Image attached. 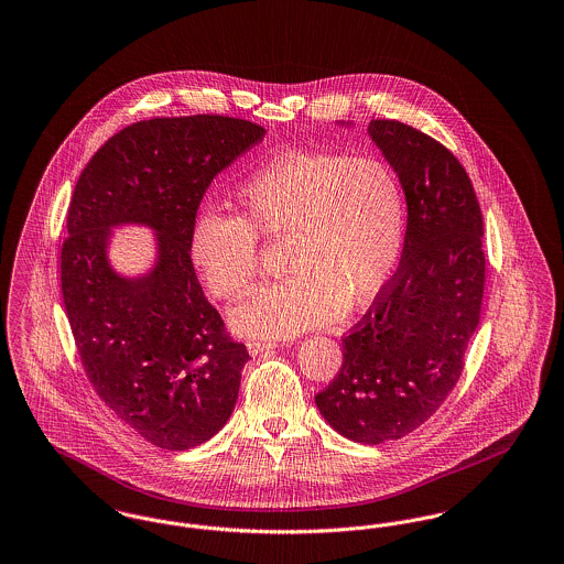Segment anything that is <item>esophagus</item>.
<instances>
[{"mask_svg":"<svg viewBox=\"0 0 564 564\" xmlns=\"http://www.w3.org/2000/svg\"><path fill=\"white\" fill-rule=\"evenodd\" d=\"M272 349H276V345L270 343V340H249V343H247V350H249L251 355H260V352H267V350Z\"/></svg>","mask_w":564,"mask_h":564,"instance_id":"1","label":"esophagus"}]
</instances>
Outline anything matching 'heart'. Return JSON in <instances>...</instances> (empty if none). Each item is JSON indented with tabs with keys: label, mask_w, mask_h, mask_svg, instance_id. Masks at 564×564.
<instances>
[{
	"label": "heart",
	"mask_w": 564,
	"mask_h": 564,
	"mask_svg": "<svg viewBox=\"0 0 564 564\" xmlns=\"http://www.w3.org/2000/svg\"><path fill=\"white\" fill-rule=\"evenodd\" d=\"M239 215L207 209L189 230L188 256L221 300L249 294L260 276L258 237L285 245L288 279L230 315L251 336L285 338L366 308L389 285L405 241L398 173L375 156L279 154L237 189Z\"/></svg>",
	"instance_id": "heart-1"
}]
</instances>
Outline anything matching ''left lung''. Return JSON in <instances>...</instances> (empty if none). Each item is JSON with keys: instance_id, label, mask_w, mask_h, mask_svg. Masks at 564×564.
Returning <instances> with one entry per match:
<instances>
[{"instance_id": "1", "label": "left lung", "mask_w": 564, "mask_h": 564, "mask_svg": "<svg viewBox=\"0 0 564 564\" xmlns=\"http://www.w3.org/2000/svg\"><path fill=\"white\" fill-rule=\"evenodd\" d=\"M368 134L402 182V262L345 336L343 368L315 403L340 435L382 444L421 427L460 376L482 308L484 224L465 169L442 143L395 120H372Z\"/></svg>"}]
</instances>
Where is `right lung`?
Wrapping results in <instances>:
<instances>
[{
    "label": "right lung",
    "mask_w": 564,
    "mask_h": 564,
    "mask_svg": "<svg viewBox=\"0 0 564 564\" xmlns=\"http://www.w3.org/2000/svg\"><path fill=\"white\" fill-rule=\"evenodd\" d=\"M264 134L207 113L134 122L99 148L72 196L61 290L82 366L109 410L164 451L212 440L237 403L249 352L203 294L189 230L215 175ZM129 223L158 245L137 278L107 256L110 228Z\"/></svg>",
    "instance_id": "1"
}]
</instances>
